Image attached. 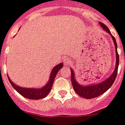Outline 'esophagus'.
<instances>
[{"label": "esophagus", "instance_id": "obj_1", "mask_svg": "<svg viewBox=\"0 0 125 125\" xmlns=\"http://www.w3.org/2000/svg\"><path fill=\"white\" fill-rule=\"evenodd\" d=\"M65 62H66V63L68 62V59H67V60H65Z\"/></svg>", "mask_w": 125, "mask_h": 125}]
</instances>
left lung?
Instances as JSON below:
<instances>
[{
    "mask_svg": "<svg viewBox=\"0 0 125 125\" xmlns=\"http://www.w3.org/2000/svg\"><path fill=\"white\" fill-rule=\"evenodd\" d=\"M99 24H101V27L106 32H107L111 35L112 38L113 40H114L116 57V66H115V69L114 70V73L105 81L101 83L97 84L90 85V86H82L80 84H79L76 81L75 79H74V73L72 70V72H71V73H72L71 74V81H72L73 89H74V91L78 94L79 95L83 97L86 98V99H93V98L97 97L99 96V95H102V94L105 93L114 84V81H115V79H116L118 73V68L119 65V55L117 52V44H116V40H115V38H114V36H112V34H111L108 28L107 27L105 24H104L103 23H101V22H99Z\"/></svg>",
    "mask_w": 125,
    "mask_h": 125,
    "instance_id": "left-lung-1",
    "label": "left lung"
}]
</instances>
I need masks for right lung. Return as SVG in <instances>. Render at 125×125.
Segmentation results:
<instances>
[{"instance_id": "add662e5", "label": "right lung", "mask_w": 125, "mask_h": 125, "mask_svg": "<svg viewBox=\"0 0 125 125\" xmlns=\"http://www.w3.org/2000/svg\"><path fill=\"white\" fill-rule=\"evenodd\" d=\"M63 65L62 63H59V65H56L54 68L52 69L51 76H50L49 83H47V84L41 89H33V88L32 89V88H24V87H19V86L15 84L10 80L9 77L8 76H7L9 81H10V84L13 86V87L19 94H20L22 96L29 99H41L45 97L47 95V94L49 93V92L51 91L53 81H54L55 78L58 72L63 67Z\"/></svg>"}]
</instances>
